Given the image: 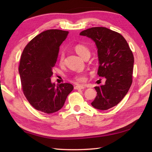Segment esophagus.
<instances>
[{"label": "esophagus", "instance_id": "1", "mask_svg": "<svg viewBox=\"0 0 152 152\" xmlns=\"http://www.w3.org/2000/svg\"><path fill=\"white\" fill-rule=\"evenodd\" d=\"M85 88V86H82V85H77L74 87V89H83Z\"/></svg>", "mask_w": 152, "mask_h": 152}]
</instances>
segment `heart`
<instances>
[{
	"label": "heart",
	"instance_id": "obj_1",
	"mask_svg": "<svg viewBox=\"0 0 152 152\" xmlns=\"http://www.w3.org/2000/svg\"><path fill=\"white\" fill-rule=\"evenodd\" d=\"M74 50H75L76 53L78 54L80 57L83 58V59L86 56H88V55H90V51L89 50V48L87 46H86L85 45H83V44H77L76 46L74 47ZM64 58V54L63 51H61L59 56V62L61 63H63ZM75 79L77 80V81L84 82L86 78L84 74L80 73V74H77V75L75 76Z\"/></svg>",
	"mask_w": 152,
	"mask_h": 152
}]
</instances>
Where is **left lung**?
Listing matches in <instances>:
<instances>
[{"label": "left lung", "mask_w": 152, "mask_h": 152, "mask_svg": "<svg viewBox=\"0 0 152 152\" xmlns=\"http://www.w3.org/2000/svg\"><path fill=\"white\" fill-rule=\"evenodd\" d=\"M80 35L91 38L97 48L98 75L105 77L104 85L96 86L97 92L91 105L106 110L117 105L133 82L134 57L124 37L106 27H92Z\"/></svg>", "instance_id": "1"}]
</instances>
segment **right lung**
Masks as SVG:
<instances>
[{"instance_id": "add662e5", "label": "right lung", "mask_w": 152, "mask_h": 152, "mask_svg": "<svg viewBox=\"0 0 152 152\" xmlns=\"http://www.w3.org/2000/svg\"><path fill=\"white\" fill-rule=\"evenodd\" d=\"M69 31L57 29L41 33L28 43L19 66L22 89L28 102L46 114L59 111L74 87L68 83L56 85L51 82L59 46Z\"/></svg>"}]
</instances>
